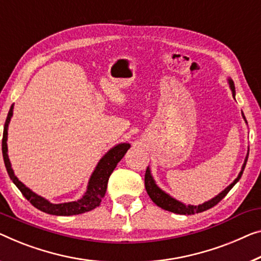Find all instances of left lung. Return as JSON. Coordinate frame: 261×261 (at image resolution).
<instances>
[{
    "label": "left lung",
    "mask_w": 261,
    "mask_h": 261,
    "mask_svg": "<svg viewBox=\"0 0 261 261\" xmlns=\"http://www.w3.org/2000/svg\"><path fill=\"white\" fill-rule=\"evenodd\" d=\"M228 83H230V88L232 90V95L233 97L236 96V90H234V84H233V81L232 80H228ZM243 117L245 119V122H246V118H245V116L243 114ZM247 123V122H246ZM247 158H248V153L246 155V158H245V162L243 164V168L242 171H240L238 177L236 178L234 181L232 182L231 185H228L226 189L224 190V191H221L218 196H216L215 198H212L211 200L206 201L204 204H200V205H185L180 203V201H178L177 199H174L171 196H169L168 193H165L163 191L162 189H159L157 184H155L152 176H151V171L150 169L147 168L146 169V172H145V189H146V192L149 194V197L151 198V200L153 201V203L159 206V207H162L163 210H166V211H170V212H173V213H178V215H194V213H200V212H204L206 210L213 207V206L217 205L219 201L223 199V198L226 196V194L230 192V190L234 186L238 180L242 178V174L244 172V169L245 166H246V162H247Z\"/></svg>",
    "instance_id": "obj_1"
}]
</instances>
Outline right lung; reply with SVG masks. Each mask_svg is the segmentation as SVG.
Returning <instances> with one entry per match:
<instances>
[{
    "instance_id": "obj_1",
    "label": "right lung",
    "mask_w": 261,
    "mask_h": 261,
    "mask_svg": "<svg viewBox=\"0 0 261 261\" xmlns=\"http://www.w3.org/2000/svg\"><path fill=\"white\" fill-rule=\"evenodd\" d=\"M13 109L14 106H11L9 112H8L6 123H5V130H3V138H2V153H3V161H5V165L7 169V172L9 174L10 179L13 180L15 185L17 186L19 191L22 192L27 199H28L31 205L40 210L42 212L49 213V215L54 216H73V215H81V213L91 211V210L96 208L99 206L100 201H102L103 197L106 196L108 181L110 178L112 171L117 166L118 162L124 157L126 151L130 149V144L127 143H120L118 145L112 147L108 152L103 155L98 164H97L95 171H93L90 180H89L87 192L81 199L76 201H70V203H62V204H53L44 199L43 197L38 196L35 192L31 191L30 189L23 184L22 181L18 180V178L14 174V171L11 169V164L8 157V146H7V138H8V125L13 116Z\"/></svg>"
}]
</instances>
